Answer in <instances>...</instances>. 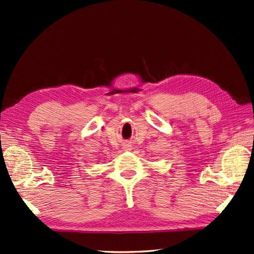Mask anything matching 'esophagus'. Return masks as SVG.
I'll use <instances>...</instances> for the list:
<instances>
[{
    "mask_svg": "<svg viewBox=\"0 0 254 254\" xmlns=\"http://www.w3.org/2000/svg\"><path fill=\"white\" fill-rule=\"evenodd\" d=\"M123 149H125V150H131L132 149V144L128 143V142H126L125 144H123Z\"/></svg>",
    "mask_w": 254,
    "mask_h": 254,
    "instance_id": "esophagus-1",
    "label": "esophagus"
}]
</instances>
